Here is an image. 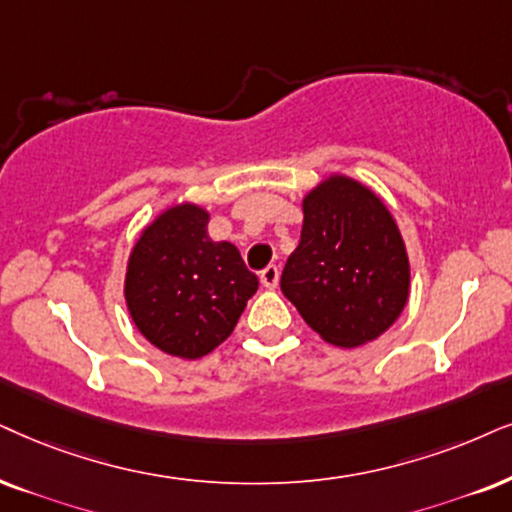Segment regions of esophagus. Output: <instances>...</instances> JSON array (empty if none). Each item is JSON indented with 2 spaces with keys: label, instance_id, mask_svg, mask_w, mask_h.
Here are the masks:
<instances>
[{
  "label": "esophagus",
  "instance_id": "esophagus-1",
  "mask_svg": "<svg viewBox=\"0 0 512 512\" xmlns=\"http://www.w3.org/2000/svg\"><path fill=\"white\" fill-rule=\"evenodd\" d=\"M278 278H281V271H278L276 264H269V267L260 274L262 286L269 288V290H274L278 286Z\"/></svg>",
  "mask_w": 512,
  "mask_h": 512
}]
</instances>
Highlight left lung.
Instances as JSON below:
<instances>
[{"mask_svg":"<svg viewBox=\"0 0 512 512\" xmlns=\"http://www.w3.org/2000/svg\"><path fill=\"white\" fill-rule=\"evenodd\" d=\"M300 243L281 290L307 326L335 347L380 338L404 312L411 264L385 200L371 186L328 174L302 198Z\"/></svg>","mask_w":512,"mask_h":512,"instance_id":"left-lung-1","label":"left lung"}]
</instances>
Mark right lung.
Returning a JSON list of instances; mask_svg holds the SVG:
<instances>
[{"instance_id":"obj_1","label":"right lung","mask_w":512,"mask_h":512,"mask_svg":"<svg viewBox=\"0 0 512 512\" xmlns=\"http://www.w3.org/2000/svg\"><path fill=\"white\" fill-rule=\"evenodd\" d=\"M210 212L174 203L148 222L129 252L125 302L139 333L160 352L200 359L234 333L257 276L229 241H212Z\"/></svg>"}]
</instances>
